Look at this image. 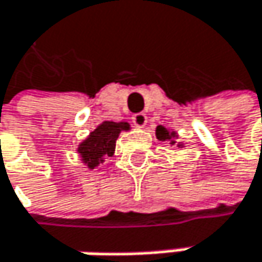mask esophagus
<instances>
[{
	"label": "esophagus",
	"mask_w": 262,
	"mask_h": 262,
	"mask_svg": "<svg viewBox=\"0 0 262 262\" xmlns=\"http://www.w3.org/2000/svg\"><path fill=\"white\" fill-rule=\"evenodd\" d=\"M147 122V116L145 113H137V115L133 116V123L139 128H143L146 125Z\"/></svg>",
	"instance_id": "obj_1"
}]
</instances>
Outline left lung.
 <instances>
[{"label": "left lung", "mask_w": 262, "mask_h": 262, "mask_svg": "<svg viewBox=\"0 0 262 262\" xmlns=\"http://www.w3.org/2000/svg\"><path fill=\"white\" fill-rule=\"evenodd\" d=\"M157 139L160 140V142H170V145H175V133L172 131H169V129H166L164 126H157Z\"/></svg>", "instance_id": "1"}]
</instances>
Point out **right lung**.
<instances>
[{
    "label": "right lung",
    "instance_id": "1",
    "mask_svg": "<svg viewBox=\"0 0 262 262\" xmlns=\"http://www.w3.org/2000/svg\"><path fill=\"white\" fill-rule=\"evenodd\" d=\"M123 129H129L126 122H102L93 133H90V136L78 146L81 160L89 169H95L105 157H112L115 154L116 140Z\"/></svg>",
    "mask_w": 262,
    "mask_h": 262
}]
</instances>
